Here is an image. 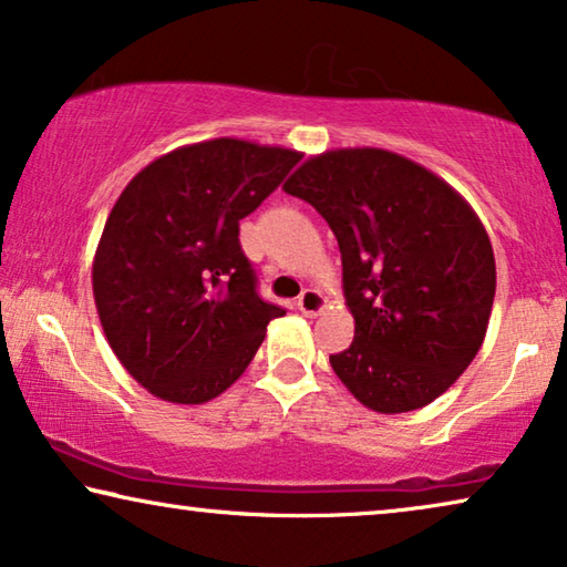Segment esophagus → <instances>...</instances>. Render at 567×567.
I'll return each mask as SVG.
<instances>
[{
	"mask_svg": "<svg viewBox=\"0 0 567 567\" xmlns=\"http://www.w3.org/2000/svg\"><path fill=\"white\" fill-rule=\"evenodd\" d=\"M298 310L302 316H310V318L318 316V312L326 310V298L318 290L308 287V290H302V295L298 298Z\"/></svg>",
	"mask_w": 567,
	"mask_h": 567,
	"instance_id": "34e87169",
	"label": "esophagus"
}]
</instances>
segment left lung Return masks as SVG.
I'll return each mask as SVG.
<instances>
[{
	"instance_id": "1",
	"label": "left lung",
	"mask_w": 567,
	"mask_h": 567,
	"mask_svg": "<svg viewBox=\"0 0 567 567\" xmlns=\"http://www.w3.org/2000/svg\"><path fill=\"white\" fill-rule=\"evenodd\" d=\"M285 193L308 200L338 239L353 341L331 367L382 415L437 400L484 343L496 292L488 234L458 190L379 147L306 159Z\"/></svg>"
}]
</instances>
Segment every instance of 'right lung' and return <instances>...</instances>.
I'll return each instance as SVG.
<instances>
[{
	"instance_id": "add662e5",
	"label": "right lung",
	"mask_w": 567,
	"mask_h": 567,
	"mask_svg": "<svg viewBox=\"0 0 567 567\" xmlns=\"http://www.w3.org/2000/svg\"><path fill=\"white\" fill-rule=\"evenodd\" d=\"M300 157L236 137L196 142L152 159L116 198L91 282L109 346L150 394L214 400L285 316L257 295L239 221Z\"/></svg>"
}]
</instances>
